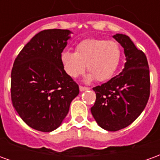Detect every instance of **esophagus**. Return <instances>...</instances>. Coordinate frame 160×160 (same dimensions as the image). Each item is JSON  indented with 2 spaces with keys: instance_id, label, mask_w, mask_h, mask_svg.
<instances>
[{
  "instance_id": "1",
  "label": "esophagus",
  "mask_w": 160,
  "mask_h": 160,
  "mask_svg": "<svg viewBox=\"0 0 160 160\" xmlns=\"http://www.w3.org/2000/svg\"><path fill=\"white\" fill-rule=\"evenodd\" d=\"M88 89H90V88H89V87H81V86H80V92H84V91L88 90Z\"/></svg>"
}]
</instances>
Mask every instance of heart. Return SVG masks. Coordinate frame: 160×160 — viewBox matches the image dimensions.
<instances>
[{
  "label": "heart",
  "instance_id": "b5f03b06",
  "mask_svg": "<svg viewBox=\"0 0 160 160\" xmlns=\"http://www.w3.org/2000/svg\"><path fill=\"white\" fill-rule=\"evenodd\" d=\"M121 59L119 44L113 40L87 38L75 47V52L65 50L61 54V62L66 73L76 78L84 73L87 66L90 72L87 81H105L111 79L118 69Z\"/></svg>",
  "mask_w": 160,
  "mask_h": 160
}]
</instances>
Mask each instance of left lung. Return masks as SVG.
<instances>
[{"label":"left lung","mask_w":160,"mask_h":160,"mask_svg":"<svg viewBox=\"0 0 160 160\" xmlns=\"http://www.w3.org/2000/svg\"><path fill=\"white\" fill-rule=\"evenodd\" d=\"M112 37L123 48L126 62L118 75L92 88L96 101L91 112L102 128L118 131L144 111L150 95V77L147 57L130 38L120 33Z\"/></svg>","instance_id":"8db88e82"}]
</instances>
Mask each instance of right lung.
Here are the masks:
<instances>
[{
    "mask_svg": "<svg viewBox=\"0 0 160 160\" xmlns=\"http://www.w3.org/2000/svg\"><path fill=\"white\" fill-rule=\"evenodd\" d=\"M72 33L62 29L40 32L26 43L13 63L12 105L22 120L36 130L56 129L80 92L61 62V54Z\"/></svg>",
    "mask_w": 160,
    "mask_h": 160,
    "instance_id": "right-lung-1",
    "label": "right lung"
}]
</instances>
